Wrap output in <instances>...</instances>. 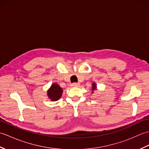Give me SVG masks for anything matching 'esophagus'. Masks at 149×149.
Instances as JSON below:
<instances>
[{
    "mask_svg": "<svg viewBox=\"0 0 149 149\" xmlns=\"http://www.w3.org/2000/svg\"><path fill=\"white\" fill-rule=\"evenodd\" d=\"M79 85H80V84L79 83H74L71 84V86H74V87H78V86H79Z\"/></svg>",
    "mask_w": 149,
    "mask_h": 149,
    "instance_id": "obj_1",
    "label": "esophagus"
}]
</instances>
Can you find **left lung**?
<instances>
[{
    "instance_id": "left-lung-1",
    "label": "left lung",
    "mask_w": 149,
    "mask_h": 149,
    "mask_svg": "<svg viewBox=\"0 0 149 149\" xmlns=\"http://www.w3.org/2000/svg\"><path fill=\"white\" fill-rule=\"evenodd\" d=\"M96 89V84L95 83H93V87H92V90L93 91L94 90Z\"/></svg>"
}]
</instances>
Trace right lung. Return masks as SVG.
<instances>
[{"mask_svg": "<svg viewBox=\"0 0 149 149\" xmlns=\"http://www.w3.org/2000/svg\"><path fill=\"white\" fill-rule=\"evenodd\" d=\"M62 93V88L58 84L54 83L52 84L51 87L47 92V95H48L49 98L51 99V100L56 101L60 99V97H61Z\"/></svg>", "mask_w": 149, "mask_h": 149, "instance_id": "right-lung-1", "label": "right lung"}]
</instances>
